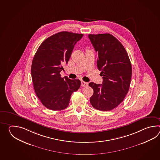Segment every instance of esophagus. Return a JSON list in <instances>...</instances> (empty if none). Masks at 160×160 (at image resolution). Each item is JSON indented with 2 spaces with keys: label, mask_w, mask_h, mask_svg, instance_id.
Wrapping results in <instances>:
<instances>
[{
  "label": "esophagus",
  "mask_w": 160,
  "mask_h": 160,
  "mask_svg": "<svg viewBox=\"0 0 160 160\" xmlns=\"http://www.w3.org/2000/svg\"><path fill=\"white\" fill-rule=\"evenodd\" d=\"M88 83L86 82L81 81V86L82 87H87L88 86Z\"/></svg>",
  "instance_id": "esophagus-1"
}]
</instances>
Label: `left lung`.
I'll return each mask as SVG.
<instances>
[{"label": "left lung", "mask_w": 160, "mask_h": 160, "mask_svg": "<svg viewBox=\"0 0 160 160\" xmlns=\"http://www.w3.org/2000/svg\"><path fill=\"white\" fill-rule=\"evenodd\" d=\"M88 37L98 52L97 67L103 78L102 85L88 84L94 90L90 102L99 110H112L128 92L132 74L131 62L125 48L112 35L89 34Z\"/></svg>", "instance_id": "1"}]
</instances>
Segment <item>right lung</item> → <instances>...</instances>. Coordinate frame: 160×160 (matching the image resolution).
I'll return each mask as SVG.
<instances>
[{
    "label": "right lung",
    "mask_w": 160,
    "mask_h": 160,
    "mask_svg": "<svg viewBox=\"0 0 160 160\" xmlns=\"http://www.w3.org/2000/svg\"><path fill=\"white\" fill-rule=\"evenodd\" d=\"M83 34L62 31L44 40L34 55L31 76L34 90L43 105L51 110H62L68 105L81 81L62 78V65L68 63L76 43Z\"/></svg>",
    "instance_id": "add662e5"
}]
</instances>
